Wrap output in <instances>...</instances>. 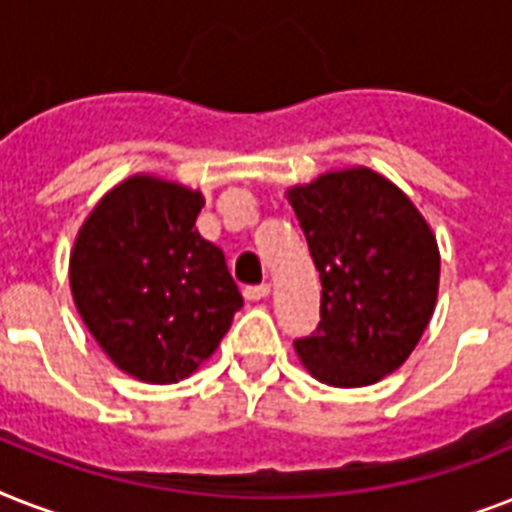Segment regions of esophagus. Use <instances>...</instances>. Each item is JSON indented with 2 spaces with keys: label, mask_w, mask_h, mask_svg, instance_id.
<instances>
[{
  "label": "esophagus",
  "mask_w": 512,
  "mask_h": 512,
  "mask_svg": "<svg viewBox=\"0 0 512 512\" xmlns=\"http://www.w3.org/2000/svg\"><path fill=\"white\" fill-rule=\"evenodd\" d=\"M271 295V287L268 284H255V287H244V297L257 303V300H265V297Z\"/></svg>",
  "instance_id": "obj_1"
}]
</instances>
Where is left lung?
I'll use <instances>...</instances> for the list:
<instances>
[{
	"instance_id": "8db88e82",
	"label": "left lung",
	"mask_w": 512,
	"mask_h": 512,
	"mask_svg": "<svg viewBox=\"0 0 512 512\" xmlns=\"http://www.w3.org/2000/svg\"><path fill=\"white\" fill-rule=\"evenodd\" d=\"M321 279V321L295 350L316 380L361 388L404 364L438 295L436 236L412 201L364 167L287 193Z\"/></svg>"
}]
</instances>
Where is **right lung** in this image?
I'll return each mask as SVG.
<instances>
[{"label":"right lung","mask_w":512,"mask_h":512,"mask_svg":"<svg viewBox=\"0 0 512 512\" xmlns=\"http://www.w3.org/2000/svg\"><path fill=\"white\" fill-rule=\"evenodd\" d=\"M204 196L130 177L84 220L71 252L76 311L122 372L167 385L207 361L244 300L223 249L193 228Z\"/></svg>","instance_id":"right-lung-1"}]
</instances>
